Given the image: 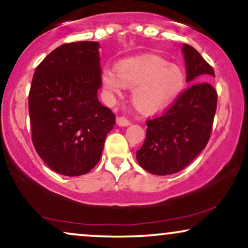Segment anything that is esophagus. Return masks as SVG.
<instances>
[{
    "instance_id": "1",
    "label": "esophagus",
    "mask_w": 248,
    "mask_h": 248,
    "mask_svg": "<svg viewBox=\"0 0 248 248\" xmlns=\"http://www.w3.org/2000/svg\"><path fill=\"white\" fill-rule=\"evenodd\" d=\"M116 124L120 127H127L130 124V121L124 118V116H119V118L116 119Z\"/></svg>"
}]
</instances>
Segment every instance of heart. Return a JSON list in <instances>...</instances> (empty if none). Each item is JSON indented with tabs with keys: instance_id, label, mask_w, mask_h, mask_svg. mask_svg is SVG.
Returning a JSON list of instances; mask_svg holds the SVG:
<instances>
[{
	"instance_id": "b5f03b06",
	"label": "heart",
	"mask_w": 248,
	"mask_h": 248,
	"mask_svg": "<svg viewBox=\"0 0 248 248\" xmlns=\"http://www.w3.org/2000/svg\"><path fill=\"white\" fill-rule=\"evenodd\" d=\"M101 82L111 94H120L124 86L133 89L132 101L135 108L144 114H154L177 99L186 76L177 64L157 56H141L124 60L115 70L105 69Z\"/></svg>"
}]
</instances>
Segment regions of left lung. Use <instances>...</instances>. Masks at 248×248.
I'll list each match as a JSON object with an SVG mask.
<instances>
[{
	"mask_svg": "<svg viewBox=\"0 0 248 248\" xmlns=\"http://www.w3.org/2000/svg\"><path fill=\"white\" fill-rule=\"evenodd\" d=\"M181 52L186 80L198 83L190 85L163 115L147 121V137L136 151V159L151 174L180 172L201 154L210 137L217 93L205 79L215 77V73L192 46L184 44Z\"/></svg>",
	"mask_w": 248,
	"mask_h": 248,
	"instance_id": "left-lung-1",
	"label": "left lung"
}]
</instances>
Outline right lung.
Returning <instances> with one entry per match:
<instances>
[{
	"instance_id": "obj_1",
	"label": "right lung",
	"mask_w": 248,
	"mask_h": 248,
	"mask_svg": "<svg viewBox=\"0 0 248 248\" xmlns=\"http://www.w3.org/2000/svg\"><path fill=\"white\" fill-rule=\"evenodd\" d=\"M100 45L77 41L55 48L35 68L29 94L32 142L53 171L86 174L99 162L115 115L98 99Z\"/></svg>"
}]
</instances>
